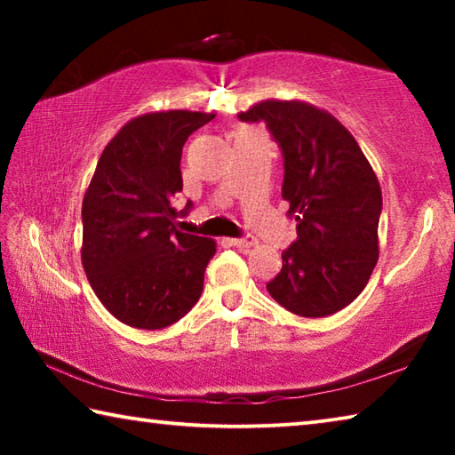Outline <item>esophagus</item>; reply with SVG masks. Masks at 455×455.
<instances>
[{
    "label": "esophagus",
    "instance_id": "esophagus-1",
    "mask_svg": "<svg viewBox=\"0 0 455 455\" xmlns=\"http://www.w3.org/2000/svg\"><path fill=\"white\" fill-rule=\"evenodd\" d=\"M230 244L236 246V249H241V251H249L257 244V238L251 236V235L241 236V238H230Z\"/></svg>",
    "mask_w": 455,
    "mask_h": 455
}]
</instances>
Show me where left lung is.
Wrapping results in <instances>:
<instances>
[{
    "mask_svg": "<svg viewBox=\"0 0 455 455\" xmlns=\"http://www.w3.org/2000/svg\"><path fill=\"white\" fill-rule=\"evenodd\" d=\"M265 122L283 154V200L297 241L267 291L301 317H327L355 301L379 259L381 188L341 122L299 100H265L238 114Z\"/></svg>",
    "mask_w": 455,
    "mask_h": 455,
    "instance_id": "left-lung-1",
    "label": "left lung"
}]
</instances>
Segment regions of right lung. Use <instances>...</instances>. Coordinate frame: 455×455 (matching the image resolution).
Masks as SVG:
<instances>
[{"mask_svg":"<svg viewBox=\"0 0 455 455\" xmlns=\"http://www.w3.org/2000/svg\"><path fill=\"white\" fill-rule=\"evenodd\" d=\"M212 118L168 110L130 120L108 142L84 195V271L100 303L130 327L164 329L203 295L217 243L176 230L172 200L182 190V146Z\"/></svg>","mask_w":455,"mask_h":455,"instance_id":"1","label":"right lung"}]
</instances>
